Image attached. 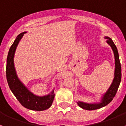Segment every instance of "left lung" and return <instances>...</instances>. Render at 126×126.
I'll use <instances>...</instances> for the list:
<instances>
[{"label": "left lung", "mask_w": 126, "mask_h": 126, "mask_svg": "<svg viewBox=\"0 0 126 126\" xmlns=\"http://www.w3.org/2000/svg\"><path fill=\"white\" fill-rule=\"evenodd\" d=\"M106 38L108 39L107 43L111 47L114 52L115 59V77H114V79L111 85L110 86L108 90L107 91V92L104 94V97L102 99V102L101 103H99V104H87V103H84V102H78L79 106L84 109V110H97V109L104 107L107 104H108L113 100V99L117 94L119 86L120 85V81H121V77H122L121 65H120V60H119L118 50H117L116 45H115V43L112 41L111 39L108 38V37H106Z\"/></svg>", "instance_id": "left-lung-1"}]
</instances>
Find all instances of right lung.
Masks as SVG:
<instances>
[{"label": "right lung", "instance_id": "1", "mask_svg": "<svg viewBox=\"0 0 126 126\" xmlns=\"http://www.w3.org/2000/svg\"><path fill=\"white\" fill-rule=\"evenodd\" d=\"M26 32L20 34L13 43L7 54L6 64V78L9 88L16 98L24 107L35 111H43L51 106L54 99V92L48 95L38 97L34 95L25 88L18 79L14 67L13 58L15 52L20 40Z\"/></svg>", "mask_w": 126, "mask_h": 126}]
</instances>
